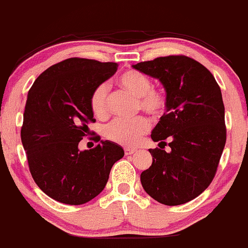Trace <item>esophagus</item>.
Returning <instances> with one entry per match:
<instances>
[{"label":"esophagus","mask_w":248,"mask_h":248,"mask_svg":"<svg viewBox=\"0 0 248 248\" xmlns=\"http://www.w3.org/2000/svg\"><path fill=\"white\" fill-rule=\"evenodd\" d=\"M135 152H137V149H135V148H129V147H126V148H124V154H126V155L134 154Z\"/></svg>","instance_id":"obj_1"}]
</instances>
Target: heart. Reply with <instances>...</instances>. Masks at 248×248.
Listing matches in <instances>:
<instances>
[{
    "instance_id": "b5f03b06",
    "label": "heart",
    "mask_w": 248,
    "mask_h": 248,
    "mask_svg": "<svg viewBox=\"0 0 248 248\" xmlns=\"http://www.w3.org/2000/svg\"><path fill=\"white\" fill-rule=\"evenodd\" d=\"M116 84L124 91L137 96V110L146 111L153 118L164 115L168 107V95L165 89L152 86V78L138 69H127L116 78ZM91 109L96 118L106 119L109 115L108 88L99 84L92 92ZM148 119L140 115L134 119H116L105 127L106 139L118 145L132 147L149 130Z\"/></svg>"
}]
</instances>
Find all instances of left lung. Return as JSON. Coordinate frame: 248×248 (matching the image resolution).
Returning a JSON list of instances; mask_svg holds the SVG:
<instances>
[{"label":"left lung","mask_w":248,"mask_h":248,"mask_svg":"<svg viewBox=\"0 0 248 248\" xmlns=\"http://www.w3.org/2000/svg\"><path fill=\"white\" fill-rule=\"evenodd\" d=\"M133 68L159 78L168 95L166 113L151 135L160 148L149 149L153 162L141 173V184L160 203L188 202L211 185L226 143L219 84L207 68L185 55L161 56Z\"/></svg>","instance_id":"left-lung-1"}]
</instances>
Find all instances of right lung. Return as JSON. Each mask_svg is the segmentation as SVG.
<instances>
[{"label":"right lung","instance_id":"obj_1","mask_svg":"<svg viewBox=\"0 0 248 248\" xmlns=\"http://www.w3.org/2000/svg\"><path fill=\"white\" fill-rule=\"evenodd\" d=\"M118 63L70 58L46 69L29 89L21 140L31 174L48 197L67 205H82L105 188L124 149L100 141L81 152L78 142L94 122L92 92L114 75ZM94 140H101L95 135Z\"/></svg>","mask_w":248,"mask_h":248}]
</instances>
